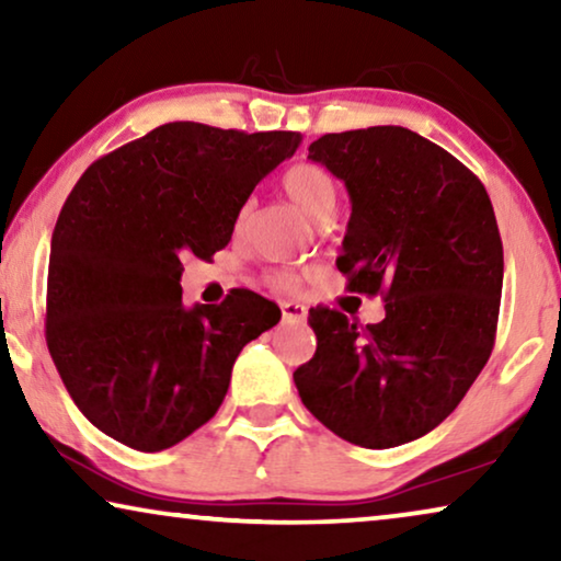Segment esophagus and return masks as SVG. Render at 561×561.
I'll return each mask as SVG.
<instances>
[{
    "instance_id": "34e87169",
    "label": "esophagus",
    "mask_w": 561,
    "mask_h": 561,
    "mask_svg": "<svg viewBox=\"0 0 561 561\" xmlns=\"http://www.w3.org/2000/svg\"><path fill=\"white\" fill-rule=\"evenodd\" d=\"M280 311H283V321H294V324H301V321H306V313H309L304 304H296V301H283Z\"/></svg>"
}]
</instances>
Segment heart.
<instances>
[{
	"instance_id": "b5f03b06",
	"label": "heart",
	"mask_w": 561,
	"mask_h": 561,
	"mask_svg": "<svg viewBox=\"0 0 561 561\" xmlns=\"http://www.w3.org/2000/svg\"><path fill=\"white\" fill-rule=\"evenodd\" d=\"M283 188L290 202H294L298 209H301L306 217L321 225L324 219L334 217L336 209V183L332 175H329L324 168L313 165V163H298L290 168V171L283 175ZM250 209L244 206L240 211V219H237V229L244 227L248 221ZM267 280L271 286L283 288V290H294L301 286L304 273L294 271V267H278V271L267 273Z\"/></svg>"
}]
</instances>
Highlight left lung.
<instances>
[{"mask_svg":"<svg viewBox=\"0 0 561 561\" xmlns=\"http://www.w3.org/2000/svg\"><path fill=\"white\" fill-rule=\"evenodd\" d=\"M313 163L347 186L352 214L336 267L347 288L386 298L357 324L309 311L317 352L294 373L306 409L357 447L413 442L457 409L495 344L503 242L470 168L405 127L324 135Z\"/></svg>","mask_w":561,"mask_h":561,"instance_id":"obj_1","label":"left lung"}]
</instances>
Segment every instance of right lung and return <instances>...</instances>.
I'll list each match as a JSON object with an SVG mask.
<instances>
[{
	"label": "right lung",
	"mask_w": 561,
	"mask_h": 561,
	"mask_svg": "<svg viewBox=\"0 0 561 561\" xmlns=\"http://www.w3.org/2000/svg\"><path fill=\"white\" fill-rule=\"evenodd\" d=\"M298 133L168 122L87 168L53 229L45 342L79 411L140 451L173 447L225 401L242 347L280 309L248 288L181 301V257L232 240L252 188Z\"/></svg>",
	"instance_id": "right-lung-1"
}]
</instances>
